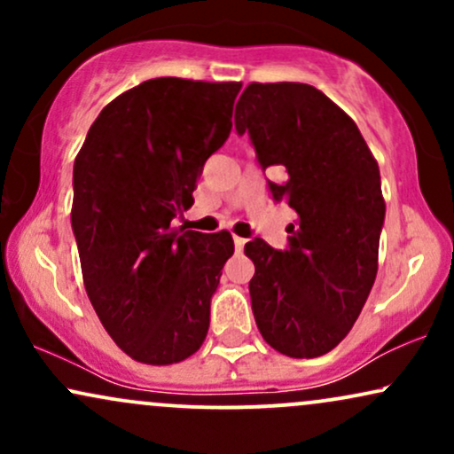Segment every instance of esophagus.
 Segmentation results:
<instances>
[{
	"label": "esophagus",
	"instance_id": "34e87169",
	"mask_svg": "<svg viewBox=\"0 0 454 454\" xmlns=\"http://www.w3.org/2000/svg\"><path fill=\"white\" fill-rule=\"evenodd\" d=\"M245 239L243 237H237V234H234V247H237V252H241V249L245 247Z\"/></svg>",
	"mask_w": 454,
	"mask_h": 454
}]
</instances>
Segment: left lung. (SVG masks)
Listing matches in <instances>:
<instances>
[{
  "label": "left lung",
  "mask_w": 454,
  "mask_h": 454,
  "mask_svg": "<svg viewBox=\"0 0 454 454\" xmlns=\"http://www.w3.org/2000/svg\"><path fill=\"white\" fill-rule=\"evenodd\" d=\"M234 123L262 168H284L269 190L296 211L288 249L245 243L258 331L286 356H322L350 333L376 281L387 211L378 161L352 117L305 82H249Z\"/></svg>",
  "instance_id": "1"
}]
</instances>
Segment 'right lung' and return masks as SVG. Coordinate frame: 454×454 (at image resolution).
Returning a JSON list of instances; mask_svg holds the SVG:
<instances>
[{
    "instance_id": "1",
    "label": "right lung",
    "mask_w": 454,
    "mask_h": 454,
    "mask_svg": "<svg viewBox=\"0 0 454 454\" xmlns=\"http://www.w3.org/2000/svg\"><path fill=\"white\" fill-rule=\"evenodd\" d=\"M241 82L161 76L102 108L74 160L82 284L113 341L145 364L192 356L232 256L228 231H176L202 166L226 143Z\"/></svg>"
}]
</instances>
